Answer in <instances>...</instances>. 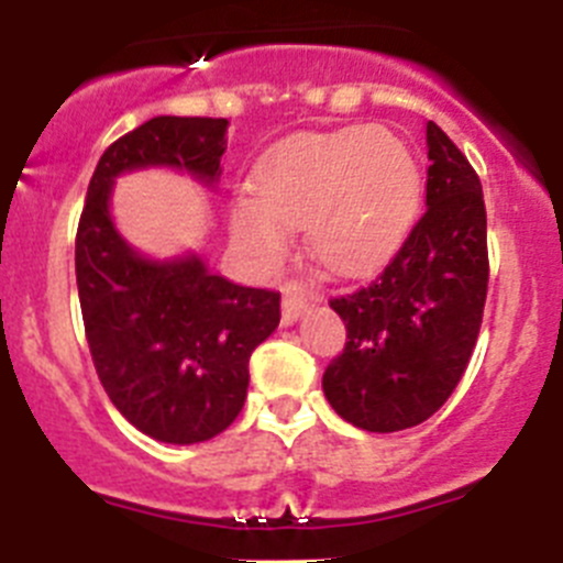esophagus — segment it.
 <instances>
[{
    "mask_svg": "<svg viewBox=\"0 0 563 563\" xmlns=\"http://www.w3.org/2000/svg\"><path fill=\"white\" fill-rule=\"evenodd\" d=\"M307 307H310V296H307L305 287L290 285L285 290V298H282V321H285V324H292Z\"/></svg>",
    "mask_w": 563,
    "mask_h": 563,
    "instance_id": "1",
    "label": "esophagus"
}]
</instances>
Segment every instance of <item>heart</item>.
I'll return each mask as SVG.
<instances>
[{
  "label": "heart",
  "mask_w": 563,
  "mask_h": 563,
  "mask_svg": "<svg viewBox=\"0 0 563 563\" xmlns=\"http://www.w3.org/2000/svg\"><path fill=\"white\" fill-rule=\"evenodd\" d=\"M251 188L233 197L228 222L256 271L285 262L292 228H305L307 251L327 271H375L400 251L422 202L409 143L372 126L292 134L256 163Z\"/></svg>",
  "instance_id": "obj_1"
}]
</instances>
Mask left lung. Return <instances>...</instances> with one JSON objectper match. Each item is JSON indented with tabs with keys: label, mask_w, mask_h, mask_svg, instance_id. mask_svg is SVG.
I'll list each match as a JSON object with an SVG mask.
<instances>
[{
	"label": "left lung",
	"mask_w": 563,
	"mask_h": 563,
	"mask_svg": "<svg viewBox=\"0 0 563 563\" xmlns=\"http://www.w3.org/2000/svg\"><path fill=\"white\" fill-rule=\"evenodd\" d=\"M426 141V213L372 285L330 298L346 343L327 366L324 395L343 420L377 434L420 426L449 400L485 312L482 183L434 121Z\"/></svg>",
	"instance_id": "left-lung-1"
}]
</instances>
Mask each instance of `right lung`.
I'll list each match as a JSON object with an SVG mask.
<instances>
[{"label": "right lung", "instance_id": "obj_1", "mask_svg": "<svg viewBox=\"0 0 563 563\" xmlns=\"http://www.w3.org/2000/svg\"><path fill=\"white\" fill-rule=\"evenodd\" d=\"M225 118L161 114L118 137L98 161L76 233L84 332L114 409L152 440L206 442L236 420L247 361L278 327L276 290L239 287L200 256L152 262L114 231L109 194L118 174L186 168L220 180Z\"/></svg>", "mask_w": 563, "mask_h": 563}]
</instances>
